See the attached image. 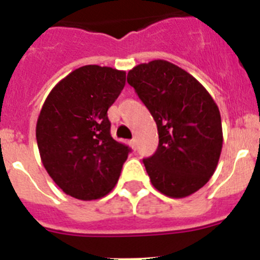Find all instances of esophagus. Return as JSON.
<instances>
[{"label": "esophagus", "instance_id": "34e87169", "mask_svg": "<svg viewBox=\"0 0 260 260\" xmlns=\"http://www.w3.org/2000/svg\"><path fill=\"white\" fill-rule=\"evenodd\" d=\"M128 143H130V147H132L133 150L135 151V148H137V144H135V139H132V141L128 142Z\"/></svg>", "mask_w": 260, "mask_h": 260}]
</instances>
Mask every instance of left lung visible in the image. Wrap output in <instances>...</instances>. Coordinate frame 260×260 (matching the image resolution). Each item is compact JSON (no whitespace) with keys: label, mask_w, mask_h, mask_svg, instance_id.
<instances>
[{"label":"left lung","mask_w":260,"mask_h":260,"mask_svg":"<svg viewBox=\"0 0 260 260\" xmlns=\"http://www.w3.org/2000/svg\"><path fill=\"white\" fill-rule=\"evenodd\" d=\"M127 82L157 126V150L143 160L151 183L169 198L194 194L210 181L221 153L215 100L191 74L165 59L137 65Z\"/></svg>","instance_id":"obj_1"}]
</instances>
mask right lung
<instances>
[{
	"instance_id": "obj_1",
	"label": "right lung",
	"mask_w": 260,
	"mask_h": 260,
	"mask_svg": "<svg viewBox=\"0 0 260 260\" xmlns=\"http://www.w3.org/2000/svg\"><path fill=\"white\" fill-rule=\"evenodd\" d=\"M126 71L75 69L53 87L36 123L41 162L65 194L93 201L116 186L128 147L110 135L108 109L125 87Z\"/></svg>"
}]
</instances>
